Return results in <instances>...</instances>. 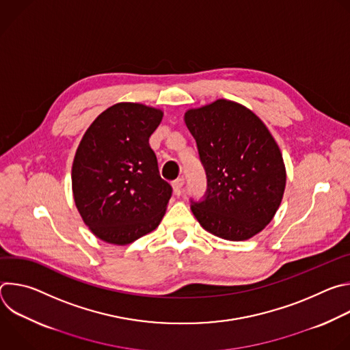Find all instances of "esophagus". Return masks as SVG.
<instances>
[{"label": "esophagus", "instance_id": "esophagus-1", "mask_svg": "<svg viewBox=\"0 0 350 350\" xmlns=\"http://www.w3.org/2000/svg\"><path fill=\"white\" fill-rule=\"evenodd\" d=\"M172 185H173V191H174V193H181V191H183V187H184V178H177V180H174L173 183H172Z\"/></svg>", "mask_w": 350, "mask_h": 350}]
</instances>
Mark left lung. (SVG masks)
I'll use <instances>...</instances> for the list:
<instances>
[{
	"label": "left lung",
	"instance_id": "8db88e82",
	"mask_svg": "<svg viewBox=\"0 0 350 350\" xmlns=\"http://www.w3.org/2000/svg\"><path fill=\"white\" fill-rule=\"evenodd\" d=\"M184 120L208 177L206 198L191 201L193 216L219 238H252L273 220L285 191L275 139L251 109L228 99L188 109Z\"/></svg>",
	"mask_w": 350,
	"mask_h": 350
}]
</instances>
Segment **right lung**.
I'll return each mask as SVG.
<instances>
[{
  "instance_id": "1",
  "label": "right lung",
  "mask_w": 350,
  "mask_h": 350,
  "mask_svg": "<svg viewBox=\"0 0 350 350\" xmlns=\"http://www.w3.org/2000/svg\"><path fill=\"white\" fill-rule=\"evenodd\" d=\"M162 118L161 109L119 103L91 123L79 144L72 166L75 204L104 242L131 243L154 231L166 213L172 187L149 146Z\"/></svg>"
}]
</instances>
